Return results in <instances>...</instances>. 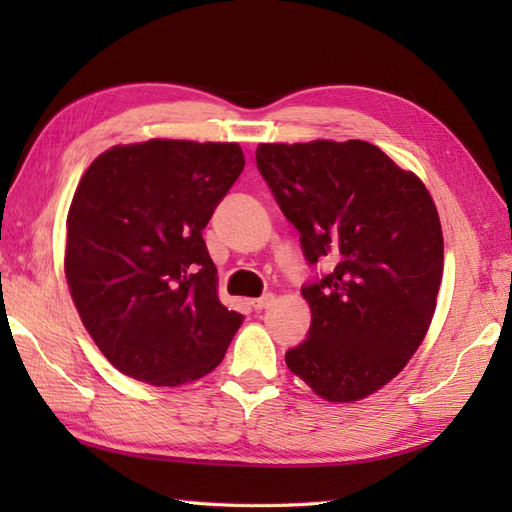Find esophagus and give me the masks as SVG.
Instances as JSON below:
<instances>
[{"instance_id":"obj_1","label":"esophagus","mask_w":512,"mask_h":512,"mask_svg":"<svg viewBox=\"0 0 512 512\" xmlns=\"http://www.w3.org/2000/svg\"><path fill=\"white\" fill-rule=\"evenodd\" d=\"M273 301H275V295H264V297H257L250 301V306H253L255 310H264L268 306H273Z\"/></svg>"}]
</instances>
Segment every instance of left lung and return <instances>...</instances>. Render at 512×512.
Segmentation results:
<instances>
[{"instance_id":"obj_1","label":"left lung","mask_w":512,"mask_h":512,"mask_svg":"<svg viewBox=\"0 0 512 512\" xmlns=\"http://www.w3.org/2000/svg\"><path fill=\"white\" fill-rule=\"evenodd\" d=\"M255 158L308 262L334 266L301 290L312 323L288 369L328 402L376 394L436 312L444 242L431 193L365 140L262 143Z\"/></svg>"}]
</instances>
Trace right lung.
<instances>
[{
  "label": "right lung",
  "mask_w": 512,
  "mask_h": 512,
  "mask_svg": "<svg viewBox=\"0 0 512 512\" xmlns=\"http://www.w3.org/2000/svg\"><path fill=\"white\" fill-rule=\"evenodd\" d=\"M244 165L237 143L151 138L85 169L63 268L85 330L121 374L178 387L222 363L244 317L217 297L202 231Z\"/></svg>",
  "instance_id": "obj_1"
}]
</instances>
